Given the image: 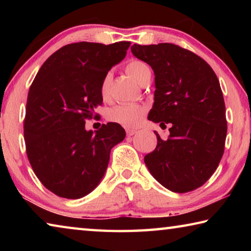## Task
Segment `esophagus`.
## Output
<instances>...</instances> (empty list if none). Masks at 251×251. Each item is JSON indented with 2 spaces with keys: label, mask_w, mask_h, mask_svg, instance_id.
<instances>
[{
  "label": "esophagus",
  "mask_w": 251,
  "mask_h": 251,
  "mask_svg": "<svg viewBox=\"0 0 251 251\" xmlns=\"http://www.w3.org/2000/svg\"><path fill=\"white\" fill-rule=\"evenodd\" d=\"M137 133V130L136 129H130V128H128V129H126V134H127V136H133L134 134H136Z\"/></svg>",
  "instance_id": "1"
}]
</instances>
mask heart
Wrapping results in <instances>:
<instances>
[{
	"label": "heart",
	"instance_id": "obj_1",
	"mask_svg": "<svg viewBox=\"0 0 251 251\" xmlns=\"http://www.w3.org/2000/svg\"><path fill=\"white\" fill-rule=\"evenodd\" d=\"M126 73L133 78L136 83L141 85L146 78L151 77V72L145 63L142 61H131L126 66ZM112 75L106 74L100 83V96L104 100L109 97V85ZM145 107L138 104H121L110 108L107 113V118L113 123L127 128L137 127L145 115Z\"/></svg>",
	"mask_w": 251,
	"mask_h": 251
}]
</instances>
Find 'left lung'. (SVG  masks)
Segmentation results:
<instances>
[{
	"label": "left lung",
	"mask_w": 251,
	"mask_h": 251,
	"mask_svg": "<svg viewBox=\"0 0 251 251\" xmlns=\"http://www.w3.org/2000/svg\"><path fill=\"white\" fill-rule=\"evenodd\" d=\"M130 50L155 74L148 120L172 124L167 141L154 131L157 146L144 158L146 166L165 188L192 192L209 179L224 154L227 121L219 80L201 57L175 44Z\"/></svg>",
	"instance_id": "left-lung-1"
}]
</instances>
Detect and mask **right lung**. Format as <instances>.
<instances>
[{
	"label": "right lung",
	"instance_id": "obj_1",
	"mask_svg": "<svg viewBox=\"0 0 251 251\" xmlns=\"http://www.w3.org/2000/svg\"><path fill=\"white\" fill-rule=\"evenodd\" d=\"M130 42H79L46 59L29 87L24 139L36 177L59 197L78 199L94 190L108 166L110 150L125 138L116 123L86 130L85 120L103 104L100 83L125 58Z\"/></svg>",
	"mask_w": 251,
	"mask_h": 251
}]
</instances>
